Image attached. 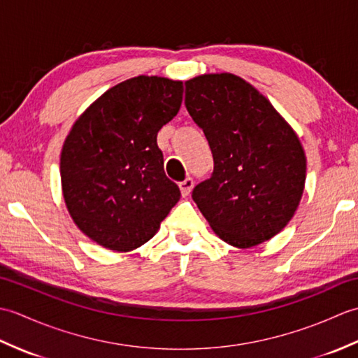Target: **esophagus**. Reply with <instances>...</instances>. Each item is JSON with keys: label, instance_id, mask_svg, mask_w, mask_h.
<instances>
[{"label": "esophagus", "instance_id": "obj_1", "mask_svg": "<svg viewBox=\"0 0 358 358\" xmlns=\"http://www.w3.org/2000/svg\"><path fill=\"white\" fill-rule=\"evenodd\" d=\"M194 187V178L187 177L185 181H181L180 183V189H181V194H183V196H187L189 194H191Z\"/></svg>", "mask_w": 358, "mask_h": 358}]
</instances>
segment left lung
Listing matches in <instances>:
<instances>
[{
    "instance_id": "8db88e82",
    "label": "left lung",
    "mask_w": 358,
    "mask_h": 358,
    "mask_svg": "<svg viewBox=\"0 0 358 358\" xmlns=\"http://www.w3.org/2000/svg\"><path fill=\"white\" fill-rule=\"evenodd\" d=\"M186 109L203 129L214 172L192 199L223 241L250 248L289 223L301 200L306 157L273 106L232 73L185 83Z\"/></svg>"
}]
</instances>
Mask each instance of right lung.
I'll return each mask as SVG.
<instances>
[{"mask_svg":"<svg viewBox=\"0 0 358 358\" xmlns=\"http://www.w3.org/2000/svg\"><path fill=\"white\" fill-rule=\"evenodd\" d=\"M181 101L183 83L141 75L104 92L67 135L63 195L73 222L98 245L118 252L140 248L180 200L157 134Z\"/></svg>","mask_w":358,"mask_h":358,"instance_id":"1","label":"right lung"}]
</instances>
